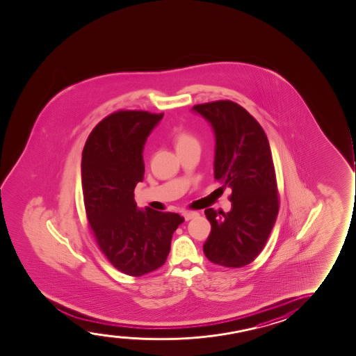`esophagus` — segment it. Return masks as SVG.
Here are the masks:
<instances>
[{
    "label": "esophagus",
    "instance_id": "esophagus-1",
    "mask_svg": "<svg viewBox=\"0 0 356 356\" xmlns=\"http://www.w3.org/2000/svg\"><path fill=\"white\" fill-rule=\"evenodd\" d=\"M182 216H184V220H191L197 217V212H194V211H186V212L182 213Z\"/></svg>",
    "mask_w": 356,
    "mask_h": 356
}]
</instances>
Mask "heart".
<instances>
[{"label": "heart", "mask_w": 356, "mask_h": 356, "mask_svg": "<svg viewBox=\"0 0 356 356\" xmlns=\"http://www.w3.org/2000/svg\"><path fill=\"white\" fill-rule=\"evenodd\" d=\"M188 145H197V141L193 136H191L188 133H180L176 136V147H184Z\"/></svg>", "instance_id": "b5f03b06"}]
</instances>
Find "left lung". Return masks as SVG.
<instances>
[{"label": "left lung", "instance_id": "obj_1", "mask_svg": "<svg viewBox=\"0 0 356 356\" xmlns=\"http://www.w3.org/2000/svg\"><path fill=\"white\" fill-rule=\"evenodd\" d=\"M213 129L215 179L230 187L232 210L207 209L211 233L204 253L211 263L242 268L263 250L278 215V194L268 136L252 115L232 101L193 106Z\"/></svg>", "mask_w": 356, "mask_h": 356}]
</instances>
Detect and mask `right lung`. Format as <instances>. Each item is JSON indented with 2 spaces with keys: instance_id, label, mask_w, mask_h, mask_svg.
<instances>
[{
  "instance_id": "1",
  "label": "right lung",
  "mask_w": 356,
  "mask_h": 356,
  "mask_svg": "<svg viewBox=\"0 0 356 356\" xmlns=\"http://www.w3.org/2000/svg\"><path fill=\"white\" fill-rule=\"evenodd\" d=\"M163 114L119 110L93 128L83 146L81 184L90 229L114 268L128 276L152 273L165 263L172 234L184 217L134 200L144 180L143 151Z\"/></svg>"
}]
</instances>
